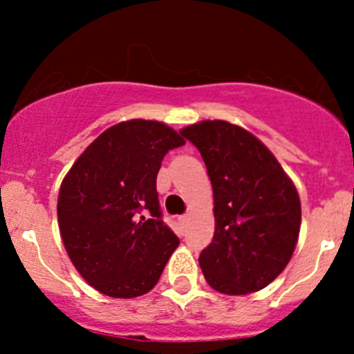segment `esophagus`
Wrapping results in <instances>:
<instances>
[{
  "instance_id": "34e87169",
  "label": "esophagus",
  "mask_w": 354,
  "mask_h": 354,
  "mask_svg": "<svg viewBox=\"0 0 354 354\" xmlns=\"http://www.w3.org/2000/svg\"><path fill=\"white\" fill-rule=\"evenodd\" d=\"M180 223L181 224H187L188 223V214H183V216L180 217Z\"/></svg>"
}]
</instances>
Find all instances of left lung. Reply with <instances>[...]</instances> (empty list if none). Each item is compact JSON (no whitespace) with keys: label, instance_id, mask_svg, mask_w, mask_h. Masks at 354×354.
I'll return each mask as SVG.
<instances>
[{"label":"left lung","instance_id":"left-lung-1","mask_svg":"<svg viewBox=\"0 0 354 354\" xmlns=\"http://www.w3.org/2000/svg\"><path fill=\"white\" fill-rule=\"evenodd\" d=\"M202 154L214 192L212 243L198 257L210 288L248 295L272 283L298 243L301 203L291 178L250 131L224 120L180 130Z\"/></svg>","mask_w":354,"mask_h":354}]
</instances>
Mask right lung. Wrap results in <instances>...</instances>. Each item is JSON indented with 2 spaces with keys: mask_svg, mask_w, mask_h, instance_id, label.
I'll return each instance as SVG.
<instances>
[{
  "mask_svg": "<svg viewBox=\"0 0 354 354\" xmlns=\"http://www.w3.org/2000/svg\"><path fill=\"white\" fill-rule=\"evenodd\" d=\"M181 145V135L160 121H121L102 131L63 178V245L78 274L102 295L149 292L180 245L160 219L156 180L162 157Z\"/></svg>",
  "mask_w": 354,
  "mask_h": 354,
  "instance_id": "add662e5",
  "label": "right lung"
}]
</instances>
